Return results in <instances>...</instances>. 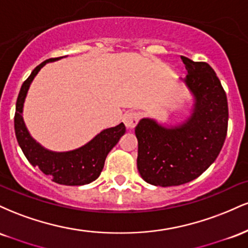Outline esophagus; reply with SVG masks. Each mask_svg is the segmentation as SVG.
<instances>
[{
  "mask_svg": "<svg viewBox=\"0 0 248 248\" xmlns=\"http://www.w3.org/2000/svg\"><path fill=\"white\" fill-rule=\"evenodd\" d=\"M138 121H139V114H138V113L129 112V113H126V114L124 115V126H126L128 129L135 127L136 124H138Z\"/></svg>",
  "mask_w": 248,
  "mask_h": 248,
  "instance_id": "34e87169",
  "label": "esophagus"
}]
</instances>
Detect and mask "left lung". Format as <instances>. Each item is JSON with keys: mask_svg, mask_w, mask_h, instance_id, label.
<instances>
[{"mask_svg": "<svg viewBox=\"0 0 248 248\" xmlns=\"http://www.w3.org/2000/svg\"><path fill=\"white\" fill-rule=\"evenodd\" d=\"M181 59L187 71L181 81L192 96L189 115L176 124L143 118L135 127L138 170L155 186L197 178L216 161L226 138L229 107L220 80L207 62Z\"/></svg>", "mask_w": 248, "mask_h": 248, "instance_id": "1", "label": "left lung"}]
</instances>
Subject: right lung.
<instances>
[{"instance_id": "1", "label": "right lung", "mask_w": 248, "mask_h": 248, "mask_svg": "<svg viewBox=\"0 0 248 248\" xmlns=\"http://www.w3.org/2000/svg\"><path fill=\"white\" fill-rule=\"evenodd\" d=\"M62 58V57L51 58L43 62L23 82L16 102L15 120H14L15 134L17 142L31 166L38 167L41 171L45 175L51 176L52 181L58 184L84 186L95 181L100 176L108 153L126 133V127L121 122L118 126L101 130L84 146L69 152H53L46 149L31 136L23 120V107L28 91L31 82L43 66H45L47 62H57Z\"/></svg>"}]
</instances>
